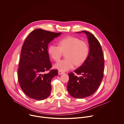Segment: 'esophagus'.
I'll return each mask as SVG.
<instances>
[{
	"label": "esophagus",
	"instance_id": "obj_1",
	"mask_svg": "<svg viewBox=\"0 0 124 124\" xmlns=\"http://www.w3.org/2000/svg\"><path fill=\"white\" fill-rule=\"evenodd\" d=\"M64 72L62 71H60V70L58 71V74L59 75H62L64 74Z\"/></svg>",
	"mask_w": 124,
	"mask_h": 124
}]
</instances>
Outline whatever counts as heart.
Segmentation results:
<instances>
[{
	"label": "heart",
	"mask_w": 124,
	"mask_h": 124,
	"mask_svg": "<svg viewBox=\"0 0 124 124\" xmlns=\"http://www.w3.org/2000/svg\"><path fill=\"white\" fill-rule=\"evenodd\" d=\"M58 46L50 45L48 53L55 61H58L63 53H66V59L58 62L54 68L62 71L69 70L74 67L82 65L87 59L89 47L88 44L77 37L68 36L62 38L58 42Z\"/></svg>",
	"instance_id": "obj_1"
}]
</instances>
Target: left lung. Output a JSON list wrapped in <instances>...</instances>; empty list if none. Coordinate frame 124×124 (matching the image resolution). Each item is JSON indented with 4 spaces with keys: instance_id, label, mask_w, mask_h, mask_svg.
Masks as SVG:
<instances>
[{
    "instance_id": "left-lung-1",
    "label": "left lung",
    "mask_w": 124,
    "mask_h": 124,
    "mask_svg": "<svg viewBox=\"0 0 124 124\" xmlns=\"http://www.w3.org/2000/svg\"><path fill=\"white\" fill-rule=\"evenodd\" d=\"M84 32L88 39L90 51L86 61L74 72L81 75L78 77L72 72L69 73L67 90L76 98H84L93 94L99 88L103 77L104 60L101 46L97 38L87 31Z\"/></svg>"
}]
</instances>
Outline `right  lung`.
Instances as JSON below:
<instances>
[{"label": "right lung", "instance_id": "add662e5", "mask_svg": "<svg viewBox=\"0 0 124 124\" xmlns=\"http://www.w3.org/2000/svg\"><path fill=\"white\" fill-rule=\"evenodd\" d=\"M61 32L55 33L37 29L30 32L22 46L18 78L20 87L29 97L38 101L49 97L51 81L58 75L57 70H51L52 64L48 46ZM49 70L48 73L44 72Z\"/></svg>", "mask_w": 124, "mask_h": 124}]
</instances>
